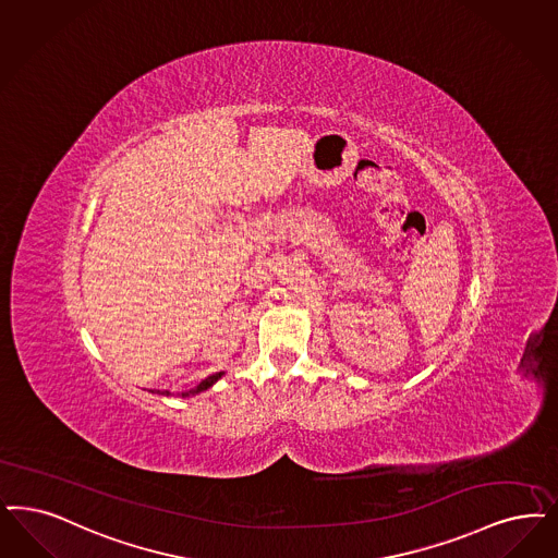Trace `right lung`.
<instances>
[{
	"label": "right lung",
	"mask_w": 558,
	"mask_h": 558,
	"mask_svg": "<svg viewBox=\"0 0 558 558\" xmlns=\"http://www.w3.org/2000/svg\"><path fill=\"white\" fill-rule=\"evenodd\" d=\"M222 376H223V372H218V374H214V376H209V378L203 379V381H201V384H197V386H195V388H191V390H186V392H182V399H186V397H195V395H199V392H203V390H207V388H211V386H214V384H216V381H218V379L222 378ZM157 392H159V390H157ZM161 395H166V397H168V395H170V392H168V390H166V392H161Z\"/></svg>",
	"instance_id": "obj_1"
}]
</instances>
